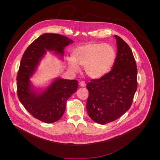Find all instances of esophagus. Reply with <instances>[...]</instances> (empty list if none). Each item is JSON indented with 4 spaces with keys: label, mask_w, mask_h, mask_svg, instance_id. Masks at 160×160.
<instances>
[{
    "label": "esophagus",
    "mask_w": 160,
    "mask_h": 160,
    "mask_svg": "<svg viewBox=\"0 0 160 160\" xmlns=\"http://www.w3.org/2000/svg\"><path fill=\"white\" fill-rule=\"evenodd\" d=\"M79 84V86H81V87H85V86H86V82H85L84 81H80Z\"/></svg>",
    "instance_id": "obj_1"
}]
</instances>
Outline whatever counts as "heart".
<instances>
[{
	"mask_svg": "<svg viewBox=\"0 0 160 160\" xmlns=\"http://www.w3.org/2000/svg\"><path fill=\"white\" fill-rule=\"evenodd\" d=\"M116 53L108 44L90 43L78 46L72 52V59H68L69 68L73 72L79 71V65L84 67L88 76L93 79L103 77L113 67Z\"/></svg>",
	"mask_w": 160,
	"mask_h": 160,
	"instance_id": "b5f03b06",
	"label": "heart"
}]
</instances>
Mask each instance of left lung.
<instances>
[{
	"label": "left lung",
	"instance_id": "obj_1",
	"mask_svg": "<svg viewBox=\"0 0 160 160\" xmlns=\"http://www.w3.org/2000/svg\"><path fill=\"white\" fill-rule=\"evenodd\" d=\"M118 52L113 69L87 84L86 108L97 123L105 124L118 119L131 107L137 89V69L128 44L115 35Z\"/></svg>",
	"mask_w": 160,
	"mask_h": 160
}]
</instances>
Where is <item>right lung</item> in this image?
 <instances>
[{
  "mask_svg": "<svg viewBox=\"0 0 160 160\" xmlns=\"http://www.w3.org/2000/svg\"><path fill=\"white\" fill-rule=\"evenodd\" d=\"M72 42L58 34H44L28 47L21 60L17 77L18 99L34 118L46 123L54 122L62 118L67 100L76 91L78 82L58 78L44 91L37 94L31 91L29 79L46 50L63 55L64 47Z\"/></svg>",
  "mask_w": 160,
  "mask_h": 160,
  "instance_id": "right-lung-1",
  "label": "right lung"
}]
</instances>
